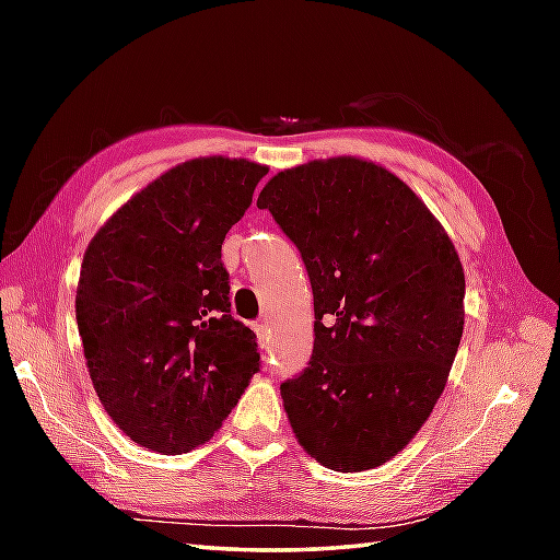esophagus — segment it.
I'll use <instances>...</instances> for the list:
<instances>
[{
    "instance_id": "obj_1",
    "label": "esophagus",
    "mask_w": 560,
    "mask_h": 560,
    "mask_svg": "<svg viewBox=\"0 0 560 560\" xmlns=\"http://www.w3.org/2000/svg\"><path fill=\"white\" fill-rule=\"evenodd\" d=\"M253 329H255V335H257L259 343H265V341H267V325L255 323V325H253Z\"/></svg>"
}]
</instances>
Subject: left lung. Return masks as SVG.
<instances>
[{
    "instance_id": "1",
    "label": "left lung",
    "mask_w": 560,
    "mask_h": 560,
    "mask_svg": "<svg viewBox=\"0 0 560 560\" xmlns=\"http://www.w3.org/2000/svg\"><path fill=\"white\" fill-rule=\"evenodd\" d=\"M257 207L301 249L315 299L313 359L281 385L293 433L327 469H375L447 385L464 329L457 249L407 183L355 156L277 173Z\"/></svg>"
}]
</instances>
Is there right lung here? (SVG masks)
<instances>
[{
  "mask_svg": "<svg viewBox=\"0 0 560 560\" xmlns=\"http://www.w3.org/2000/svg\"><path fill=\"white\" fill-rule=\"evenodd\" d=\"M267 165L205 156L165 171L83 253L77 325L93 389L120 431L163 455L205 445L259 371L229 301L221 245Z\"/></svg>",
  "mask_w": 560,
  "mask_h": 560,
  "instance_id": "obj_1",
  "label": "right lung"
}]
</instances>
